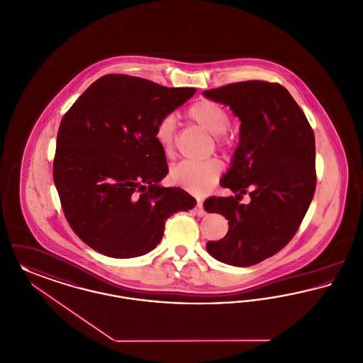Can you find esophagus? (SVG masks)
I'll use <instances>...</instances> for the list:
<instances>
[{
  "mask_svg": "<svg viewBox=\"0 0 363 363\" xmlns=\"http://www.w3.org/2000/svg\"><path fill=\"white\" fill-rule=\"evenodd\" d=\"M196 213L199 215V216H204L206 215V210H204V207H203V203L201 201H197V204H196Z\"/></svg>",
  "mask_w": 363,
  "mask_h": 363,
  "instance_id": "1",
  "label": "esophagus"
}]
</instances>
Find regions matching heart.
Masks as SVG:
<instances>
[{"label": "heart", "instance_id": "b5f03b06", "mask_svg": "<svg viewBox=\"0 0 363 363\" xmlns=\"http://www.w3.org/2000/svg\"><path fill=\"white\" fill-rule=\"evenodd\" d=\"M189 118L197 125L206 128L220 145H226L225 133L230 126L229 113L220 104L213 100H200L188 111ZM155 138L166 156H172L175 150L177 121L174 115L163 116L155 128ZM222 172L219 160L210 159L206 162H181L171 167L170 179L177 186L193 193L204 194L210 192L218 182Z\"/></svg>", "mask_w": 363, "mask_h": 363}]
</instances>
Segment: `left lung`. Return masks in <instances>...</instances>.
I'll return each mask as SVG.
<instances>
[{"mask_svg":"<svg viewBox=\"0 0 363 363\" xmlns=\"http://www.w3.org/2000/svg\"><path fill=\"white\" fill-rule=\"evenodd\" d=\"M229 106L240 125V143L220 179L235 196L210 197L207 213L223 215L229 230L208 241V254L248 267L281 251L298 232L314 197L315 138L291 93L278 84L247 81L203 91ZM248 191L250 205L238 201Z\"/></svg>","mask_w":363,"mask_h":363,"instance_id":"obj_1","label":"left lung"}]
</instances>
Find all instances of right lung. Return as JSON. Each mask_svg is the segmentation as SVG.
I'll use <instances>...</instances> for the list:
<instances>
[{
    "mask_svg": "<svg viewBox=\"0 0 363 363\" xmlns=\"http://www.w3.org/2000/svg\"><path fill=\"white\" fill-rule=\"evenodd\" d=\"M194 93L109 74L63 116L53 181L71 229L94 251L145 255L160 242L169 216L196 206L184 189L159 184L169 167L155 138L159 121Z\"/></svg>",
    "mask_w": 363,
    "mask_h": 363,
    "instance_id": "add662e5",
    "label": "right lung"
}]
</instances>
